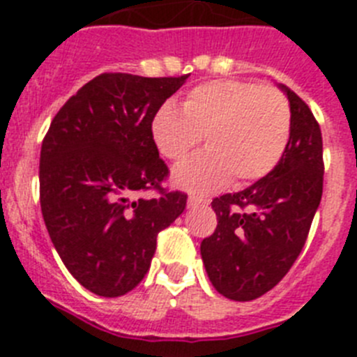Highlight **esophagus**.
Returning <instances> with one entry per match:
<instances>
[{
  "label": "esophagus",
  "instance_id": "esophagus-1",
  "mask_svg": "<svg viewBox=\"0 0 357 357\" xmlns=\"http://www.w3.org/2000/svg\"><path fill=\"white\" fill-rule=\"evenodd\" d=\"M206 204V200L200 197H195V195H191V197L188 198V209H197V207L204 206Z\"/></svg>",
  "mask_w": 357,
  "mask_h": 357
}]
</instances>
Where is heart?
I'll return each mask as SVG.
<instances>
[{
  "mask_svg": "<svg viewBox=\"0 0 357 357\" xmlns=\"http://www.w3.org/2000/svg\"><path fill=\"white\" fill-rule=\"evenodd\" d=\"M164 157L182 160L206 135L209 150L178 164L173 181L189 191H214L259 181L284 155L291 135V109L275 87L239 80H213L191 89L181 110L164 105L151 123Z\"/></svg>",
  "mask_w": 357,
  "mask_h": 357,
  "instance_id": "b5f03b06",
  "label": "heart"
}]
</instances>
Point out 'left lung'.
Returning <instances> with one entry per match:
<instances>
[{
  "label": "left lung",
  "mask_w": 357,
  "mask_h": 357,
  "mask_svg": "<svg viewBox=\"0 0 357 357\" xmlns=\"http://www.w3.org/2000/svg\"><path fill=\"white\" fill-rule=\"evenodd\" d=\"M279 87L291 109L284 155L255 184L214 198L216 230L200 245L209 280L230 301H254L279 284L304 248L321 200L320 125L301 96Z\"/></svg>",
  "instance_id": "1"
}]
</instances>
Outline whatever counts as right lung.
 <instances>
[{"mask_svg":"<svg viewBox=\"0 0 357 357\" xmlns=\"http://www.w3.org/2000/svg\"><path fill=\"white\" fill-rule=\"evenodd\" d=\"M189 75L103 73L64 103L40 148V211L62 263L85 289L121 296L150 270L157 234L185 209L166 191L151 123ZM153 188L157 197L135 199Z\"/></svg>","mask_w":357,"mask_h":357,"instance_id":"obj_1","label":"right lung"}]
</instances>
